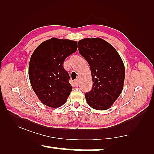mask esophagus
<instances>
[{"mask_svg":"<svg viewBox=\"0 0 154 154\" xmlns=\"http://www.w3.org/2000/svg\"><path fill=\"white\" fill-rule=\"evenodd\" d=\"M74 83H75V85H79V79H75V80H74Z\"/></svg>","mask_w":154,"mask_h":154,"instance_id":"34e87169","label":"esophagus"}]
</instances>
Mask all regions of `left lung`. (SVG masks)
Here are the masks:
<instances>
[{
    "instance_id": "obj_1",
    "label": "left lung",
    "mask_w": 154,
    "mask_h": 154,
    "mask_svg": "<svg viewBox=\"0 0 154 154\" xmlns=\"http://www.w3.org/2000/svg\"><path fill=\"white\" fill-rule=\"evenodd\" d=\"M79 51L89 63L92 75V89L85 94L88 104L94 109L106 110L123 90L125 67L122 58L114 47L101 38L80 40Z\"/></svg>"
}]
</instances>
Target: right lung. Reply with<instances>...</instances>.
I'll return each mask as SVG.
<instances>
[{"mask_svg":"<svg viewBox=\"0 0 154 154\" xmlns=\"http://www.w3.org/2000/svg\"><path fill=\"white\" fill-rule=\"evenodd\" d=\"M77 48L75 41L51 38L32 53L29 66L30 82L39 99L48 106L59 107L67 100L72 87L63 63Z\"/></svg>","mask_w":154,"mask_h":154,"instance_id":"add662e5","label":"right lung"}]
</instances>
